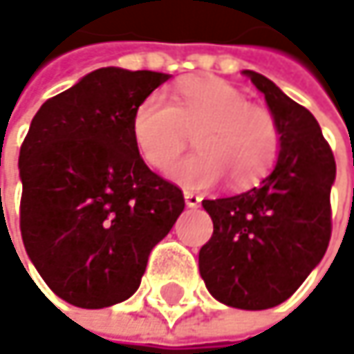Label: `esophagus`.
Listing matches in <instances>:
<instances>
[{
  "mask_svg": "<svg viewBox=\"0 0 354 354\" xmlns=\"http://www.w3.org/2000/svg\"><path fill=\"white\" fill-rule=\"evenodd\" d=\"M184 201H186V207H190V209H196V207H201V196L198 194H194V192H184Z\"/></svg>",
  "mask_w": 354,
  "mask_h": 354,
  "instance_id": "esophagus-1",
  "label": "esophagus"
}]
</instances>
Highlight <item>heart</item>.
I'll return each mask as SVG.
<instances>
[{"mask_svg":"<svg viewBox=\"0 0 354 354\" xmlns=\"http://www.w3.org/2000/svg\"><path fill=\"white\" fill-rule=\"evenodd\" d=\"M194 131V153L180 160L170 178L205 190L223 174L246 188L268 174L279 153V127L268 108L248 102L242 90L219 77H186L170 102L160 94L143 98L131 116V139L141 160L168 170Z\"/></svg>","mask_w":354,"mask_h":354,"instance_id":"b5f03b06","label":"heart"}]
</instances>
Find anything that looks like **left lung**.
Listing matches in <instances>:
<instances>
[{
    "mask_svg": "<svg viewBox=\"0 0 354 354\" xmlns=\"http://www.w3.org/2000/svg\"><path fill=\"white\" fill-rule=\"evenodd\" d=\"M279 127L272 172L242 194L203 201L213 236L198 252L209 293L238 310H268L289 299L330 242V188L336 162L314 114L268 77L242 71Z\"/></svg>",
    "mask_w": 354,
    "mask_h": 354,
    "instance_id": "8db88e82",
    "label": "left lung"
}]
</instances>
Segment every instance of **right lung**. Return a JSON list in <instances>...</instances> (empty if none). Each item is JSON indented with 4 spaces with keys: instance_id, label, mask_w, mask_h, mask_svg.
<instances>
[{
    "instance_id": "obj_1",
    "label": "right lung",
    "mask_w": 354,
    "mask_h": 354,
    "mask_svg": "<svg viewBox=\"0 0 354 354\" xmlns=\"http://www.w3.org/2000/svg\"><path fill=\"white\" fill-rule=\"evenodd\" d=\"M168 80L102 67L30 122L18 162L22 240L44 283L75 308L129 299L184 211L182 190L153 174L131 139L133 110Z\"/></svg>"
}]
</instances>
